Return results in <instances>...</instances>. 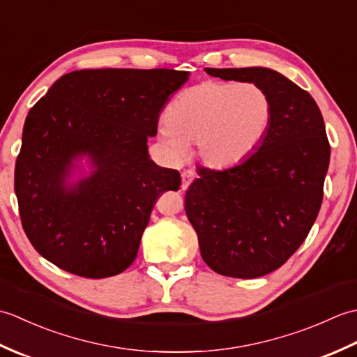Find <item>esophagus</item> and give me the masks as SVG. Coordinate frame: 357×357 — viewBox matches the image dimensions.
Wrapping results in <instances>:
<instances>
[{
  "label": "esophagus",
  "instance_id": "34e87169",
  "mask_svg": "<svg viewBox=\"0 0 357 357\" xmlns=\"http://www.w3.org/2000/svg\"><path fill=\"white\" fill-rule=\"evenodd\" d=\"M181 178H183V190H187L188 185L192 184V181L195 179V172L193 170H184L183 173H181Z\"/></svg>",
  "mask_w": 357,
  "mask_h": 357
}]
</instances>
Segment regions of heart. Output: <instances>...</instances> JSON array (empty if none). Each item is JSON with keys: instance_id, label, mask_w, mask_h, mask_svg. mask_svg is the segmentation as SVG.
<instances>
[{"instance_id": "1", "label": "heart", "mask_w": 357, "mask_h": 357, "mask_svg": "<svg viewBox=\"0 0 357 357\" xmlns=\"http://www.w3.org/2000/svg\"><path fill=\"white\" fill-rule=\"evenodd\" d=\"M273 116L268 93L252 82L204 81L183 90L165 110L161 139L174 156L196 142L204 164L238 165L259 147Z\"/></svg>"}]
</instances>
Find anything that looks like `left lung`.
I'll use <instances>...</instances> for the list:
<instances>
[{
    "instance_id": "1",
    "label": "left lung",
    "mask_w": 357,
    "mask_h": 357,
    "mask_svg": "<svg viewBox=\"0 0 357 357\" xmlns=\"http://www.w3.org/2000/svg\"><path fill=\"white\" fill-rule=\"evenodd\" d=\"M206 72L253 82L273 102L259 149L230 169L198 167L185 193L204 262L222 276L259 278L290 259L319 213L330 164L324 118L312 95L271 69Z\"/></svg>"
}]
</instances>
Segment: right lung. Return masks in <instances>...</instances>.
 I'll return each mask as SVG.
<instances>
[{
  "label": "right lung",
  "mask_w": 357,
  "mask_h": 357,
  "mask_svg": "<svg viewBox=\"0 0 357 357\" xmlns=\"http://www.w3.org/2000/svg\"><path fill=\"white\" fill-rule=\"evenodd\" d=\"M188 75L75 70L30 109L15 164V193L22 229L49 262L89 279L130 267L158 198L179 190V172L151 161L147 141ZM84 154L94 164L93 174L66 185L73 161Z\"/></svg>",
  "instance_id": "obj_1"
}]
</instances>
